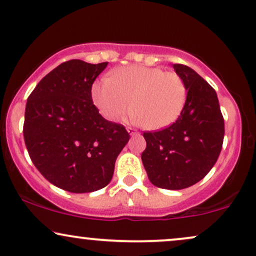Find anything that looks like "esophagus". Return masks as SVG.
<instances>
[{
	"mask_svg": "<svg viewBox=\"0 0 256 256\" xmlns=\"http://www.w3.org/2000/svg\"><path fill=\"white\" fill-rule=\"evenodd\" d=\"M128 132L130 136H134V134H138V131L136 128H128Z\"/></svg>",
	"mask_w": 256,
	"mask_h": 256,
	"instance_id": "34e87169",
	"label": "esophagus"
}]
</instances>
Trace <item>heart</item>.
Wrapping results in <instances>:
<instances>
[{
  "instance_id": "heart-1",
  "label": "heart",
  "mask_w": 256,
  "mask_h": 256,
  "mask_svg": "<svg viewBox=\"0 0 256 256\" xmlns=\"http://www.w3.org/2000/svg\"><path fill=\"white\" fill-rule=\"evenodd\" d=\"M92 98L104 118L119 122L134 106L132 120L150 130L172 125L186 104L187 88L180 75L158 66H122L92 87Z\"/></svg>"
}]
</instances>
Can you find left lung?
<instances>
[{
	"label": "left lung",
	"mask_w": 256,
	"mask_h": 256,
	"mask_svg": "<svg viewBox=\"0 0 256 256\" xmlns=\"http://www.w3.org/2000/svg\"><path fill=\"white\" fill-rule=\"evenodd\" d=\"M187 88L184 108L163 130L144 132L142 161L150 182L166 190H182L205 178L220 156L224 119L216 90L194 70L174 64Z\"/></svg>",
	"instance_id": "obj_1"
}]
</instances>
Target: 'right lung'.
Here are the masks:
<instances>
[{"label": "right lung", "instance_id": "right-lung-1", "mask_svg": "<svg viewBox=\"0 0 256 256\" xmlns=\"http://www.w3.org/2000/svg\"><path fill=\"white\" fill-rule=\"evenodd\" d=\"M107 62L72 60L40 80L27 98L24 138L46 180L72 193L104 188L130 134L98 113L92 86Z\"/></svg>", "mask_w": 256, "mask_h": 256}]
</instances>
